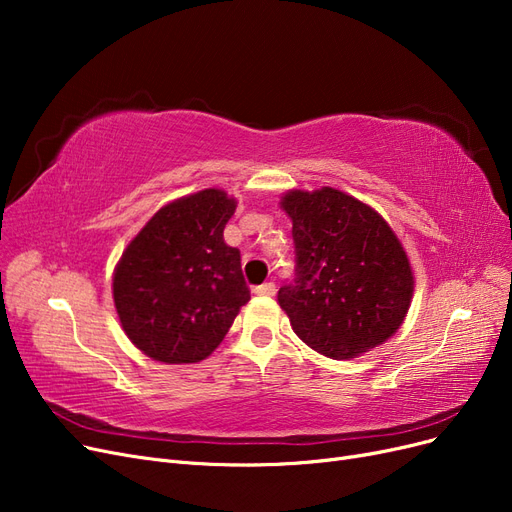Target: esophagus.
<instances>
[{
	"label": "esophagus",
	"mask_w": 512,
	"mask_h": 512,
	"mask_svg": "<svg viewBox=\"0 0 512 512\" xmlns=\"http://www.w3.org/2000/svg\"><path fill=\"white\" fill-rule=\"evenodd\" d=\"M256 294H260V297H271V294H275V284L273 282H265L254 288Z\"/></svg>",
	"instance_id": "esophagus-1"
}]
</instances>
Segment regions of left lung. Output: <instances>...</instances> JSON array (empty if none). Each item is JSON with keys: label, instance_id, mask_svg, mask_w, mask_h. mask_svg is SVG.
<instances>
[{"label": "left lung", "instance_id": "obj_1", "mask_svg": "<svg viewBox=\"0 0 512 512\" xmlns=\"http://www.w3.org/2000/svg\"><path fill=\"white\" fill-rule=\"evenodd\" d=\"M297 277L277 292L292 331L335 361L386 342L404 322L414 292L406 250L369 205L339 192L290 190Z\"/></svg>", "mask_w": 512, "mask_h": 512}]
</instances>
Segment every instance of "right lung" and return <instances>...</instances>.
I'll use <instances>...</instances> for the list:
<instances>
[{
	"label": "right lung",
	"mask_w": 512,
	"mask_h": 512,
	"mask_svg": "<svg viewBox=\"0 0 512 512\" xmlns=\"http://www.w3.org/2000/svg\"><path fill=\"white\" fill-rule=\"evenodd\" d=\"M237 200L200 190L164 205L115 267L113 299L130 342L153 361L198 363L222 344L250 288L224 241Z\"/></svg>",
	"instance_id": "obj_1"
}]
</instances>
